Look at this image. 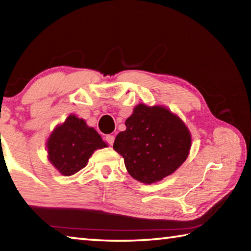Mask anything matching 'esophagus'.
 Here are the masks:
<instances>
[{
    "label": "esophagus",
    "instance_id": "1",
    "mask_svg": "<svg viewBox=\"0 0 251 251\" xmlns=\"http://www.w3.org/2000/svg\"><path fill=\"white\" fill-rule=\"evenodd\" d=\"M105 141L107 142L109 145H113L114 144V141H115V137H114L113 135H106L105 136Z\"/></svg>",
    "mask_w": 251,
    "mask_h": 251
}]
</instances>
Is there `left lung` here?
<instances>
[{"label":"left lung","mask_w":251,"mask_h":251,"mask_svg":"<svg viewBox=\"0 0 251 251\" xmlns=\"http://www.w3.org/2000/svg\"><path fill=\"white\" fill-rule=\"evenodd\" d=\"M116 136L113 148L134 179L154 184L172 175L189 155L192 134L180 117L163 105L138 104Z\"/></svg>","instance_id":"1"}]
</instances>
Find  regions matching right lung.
<instances>
[{"label": "right lung", "mask_w": 251, "mask_h": 251, "mask_svg": "<svg viewBox=\"0 0 251 251\" xmlns=\"http://www.w3.org/2000/svg\"><path fill=\"white\" fill-rule=\"evenodd\" d=\"M107 147L100 135L83 118L71 114L46 142L48 159L63 176H72L87 165L93 152Z\"/></svg>", "instance_id": "right-lung-1"}]
</instances>
